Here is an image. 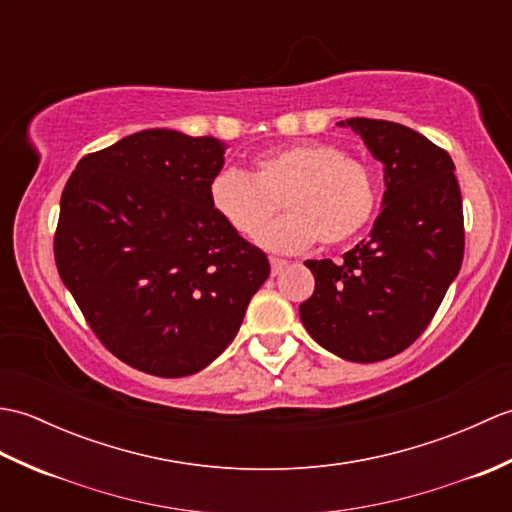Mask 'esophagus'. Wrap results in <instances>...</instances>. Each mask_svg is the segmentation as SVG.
<instances>
[{"label":"esophagus","mask_w":512,"mask_h":512,"mask_svg":"<svg viewBox=\"0 0 512 512\" xmlns=\"http://www.w3.org/2000/svg\"><path fill=\"white\" fill-rule=\"evenodd\" d=\"M270 266H273V275H279L281 270H284V268L288 266V262H286V259H277V257H273V259H270Z\"/></svg>","instance_id":"obj_1"}]
</instances>
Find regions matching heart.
I'll return each instance as SVG.
<instances>
[{"mask_svg": "<svg viewBox=\"0 0 512 512\" xmlns=\"http://www.w3.org/2000/svg\"><path fill=\"white\" fill-rule=\"evenodd\" d=\"M378 178L365 160L319 140L273 147L253 160L250 176L222 169L209 184L213 211L244 239H257L281 199L289 215L259 244L273 253H301L321 239L350 242L378 209Z\"/></svg>", "mask_w": 512, "mask_h": 512, "instance_id": "1", "label": "heart"}]
</instances>
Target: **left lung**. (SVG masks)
<instances>
[{"mask_svg":"<svg viewBox=\"0 0 512 512\" xmlns=\"http://www.w3.org/2000/svg\"><path fill=\"white\" fill-rule=\"evenodd\" d=\"M336 125L350 127L383 162V204L369 237L343 262L308 259L314 292L299 317L328 352L376 363L418 339L458 277L462 195L451 156L422 134L372 118Z\"/></svg>","mask_w":512,"mask_h":512,"instance_id":"left-lung-1","label":"left lung"}]
</instances>
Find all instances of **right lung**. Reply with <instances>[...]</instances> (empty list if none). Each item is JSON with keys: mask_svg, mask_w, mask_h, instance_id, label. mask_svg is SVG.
Segmentation results:
<instances>
[{"mask_svg": "<svg viewBox=\"0 0 512 512\" xmlns=\"http://www.w3.org/2000/svg\"><path fill=\"white\" fill-rule=\"evenodd\" d=\"M222 140L143 129L79 160L54 262L101 343L162 378L200 372L239 330L268 257L213 211Z\"/></svg>", "mask_w": 512, "mask_h": 512, "instance_id": "obj_1", "label": "right lung"}]
</instances>
